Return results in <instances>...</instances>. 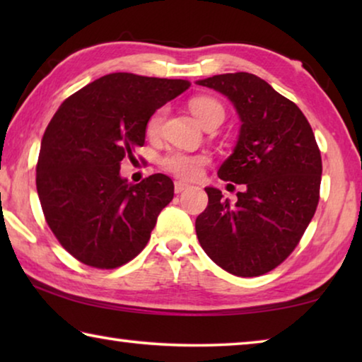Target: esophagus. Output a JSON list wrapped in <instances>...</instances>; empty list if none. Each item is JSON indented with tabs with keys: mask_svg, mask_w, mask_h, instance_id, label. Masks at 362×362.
Here are the masks:
<instances>
[{
	"mask_svg": "<svg viewBox=\"0 0 362 362\" xmlns=\"http://www.w3.org/2000/svg\"><path fill=\"white\" fill-rule=\"evenodd\" d=\"M189 185H188V183H185V182H175L174 183V189H175V193H182L183 192V189H187Z\"/></svg>",
	"mask_w": 362,
	"mask_h": 362,
	"instance_id": "1",
	"label": "esophagus"
}]
</instances>
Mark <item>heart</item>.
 Segmentation results:
<instances>
[{
	"label": "heart",
	"mask_w": 362,
	"mask_h": 362,
	"mask_svg": "<svg viewBox=\"0 0 362 362\" xmlns=\"http://www.w3.org/2000/svg\"><path fill=\"white\" fill-rule=\"evenodd\" d=\"M189 110L196 119L199 121L201 126H204L207 121H211L216 116H225L223 107L220 105L217 100L211 99V97H196L192 102H189ZM164 118L163 110H158L151 115L148 119V124H146V132L148 136H156L161 129ZM206 164L204 156L198 155H187V153L182 151H170L166 156L163 158V166L170 174H174L180 179H194L201 174V169Z\"/></svg>",
	"instance_id": "1"
}]
</instances>
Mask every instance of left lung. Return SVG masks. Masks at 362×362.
<instances>
[{
	"label": "left lung",
	"mask_w": 362,
	"mask_h": 362,
	"mask_svg": "<svg viewBox=\"0 0 362 362\" xmlns=\"http://www.w3.org/2000/svg\"><path fill=\"white\" fill-rule=\"evenodd\" d=\"M196 84L223 94L241 127L218 177L238 185L230 204L206 187L209 204L196 218V235L211 259L235 276H260L284 262L316 212L321 153L305 115L252 73H225Z\"/></svg>",
	"instance_id": "8db88e82"
}]
</instances>
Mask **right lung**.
Listing matches in <instances>:
<instances>
[{
	"label": "right lung",
	"instance_id": "obj_1",
	"mask_svg": "<svg viewBox=\"0 0 362 362\" xmlns=\"http://www.w3.org/2000/svg\"><path fill=\"white\" fill-rule=\"evenodd\" d=\"M189 88L185 79L110 73L70 95L46 127L36 189L49 228L65 250L94 268L140 254L174 183L153 174L131 183L121 161L145 144L146 124Z\"/></svg>",
	"mask_w": 362,
	"mask_h": 362
}]
</instances>
